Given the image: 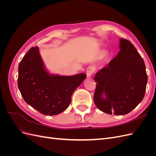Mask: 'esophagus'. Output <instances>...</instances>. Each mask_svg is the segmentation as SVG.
Instances as JSON below:
<instances>
[{"label":"esophagus","mask_w":156,"mask_h":156,"mask_svg":"<svg viewBox=\"0 0 156 156\" xmlns=\"http://www.w3.org/2000/svg\"><path fill=\"white\" fill-rule=\"evenodd\" d=\"M94 70H95V69H94V67L92 66H89L87 68V76L88 78L91 77V75L94 73Z\"/></svg>","instance_id":"esophagus-1"}]
</instances>
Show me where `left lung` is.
Returning a JSON list of instances; mask_svg holds the SVG:
<instances>
[{
  "mask_svg": "<svg viewBox=\"0 0 156 156\" xmlns=\"http://www.w3.org/2000/svg\"><path fill=\"white\" fill-rule=\"evenodd\" d=\"M120 51L94 77V101L107 114L124 115L142 101L148 76L144 60L131 42L120 39Z\"/></svg>",
  "mask_w": 156,
  "mask_h": 156,
  "instance_id": "obj_1",
  "label": "left lung"
}]
</instances>
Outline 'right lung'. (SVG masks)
<instances>
[{"instance_id":"1","label":"right lung","mask_w":156,"mask_h":156,"mask_svg":"<svg viewBox=\"0 0 156 156\" xmlns=\"http://www.w3.org/2000/svg\"><path fill=\"white\" fill-rule=\"evenodd\" d=\"M17 84L25 102L45 115H56L69 105L73 92L86 78L51 74L47 70L38 47H32L19 65Z\"/></svg>"}]
</instances>
